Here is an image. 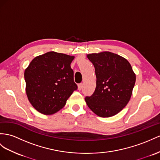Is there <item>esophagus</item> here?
Returning a JSON list of instances; mask_svg holds the SVG:
<instances>
[{"label": "esophagus", "mask_w": 160, "mask_h": 160, "mask_svg": "<svg viewBox=\"0 0 160 160\" xmlns=\"http://www.w3.org/2000/svg\"><path fill=\"white\" fill-rule=\"evenodd\" d=\"M82 83L78 85V91H80V90L82 89Z\"/></svg>", "instance_id": "1"}]
</instances>
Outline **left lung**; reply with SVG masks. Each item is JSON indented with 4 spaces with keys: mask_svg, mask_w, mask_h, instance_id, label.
Instances as JSON below:
<instances>
[{
    "mask_svg": "<svg viewBox=\"0 0 160 160\" xmlns=\"http://www.w3.org/2000/svg\"><path fill=\"white\" fill-rule=\"evenodd\" d=\"M95 69L97 84L91 97L85 98L88 107L98 116L116 115L132 96L136 74L128 61L112 52L87 55Z\"/></svg>",
    "mask_w": 160,
    "mask_h": 160,
    "instance_id": "1",
    "label": "left lung"
}]
</instances>
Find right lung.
<instances>
[{
    "label": "right lung",
    "mask_w": 160,
    "mask_h": 160,
    "mask_svg": "<svg viewBox=\"0 0 160 160\" xmlns=\"http://www.w3.org/2000/svg\"><path fill=\"white\" fill-rule=\"evenodd\" d=\"M74 56L50 51L36 57L24 72L26 92L34 108L44 115L62 109L78 87L70 64Z\"/></svg>",
    "instance_id": "1"
}]
</instances>
